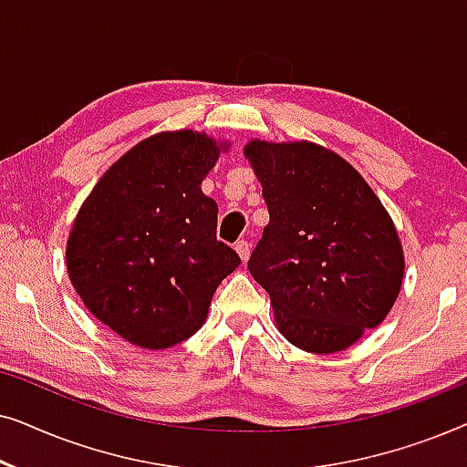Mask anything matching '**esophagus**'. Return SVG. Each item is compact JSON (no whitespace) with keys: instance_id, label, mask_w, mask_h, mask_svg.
<instances>
[{"instance_id":"34e87169","label":"esophagus","mask_w":467,"mask_h":467,"mask_svg":"<svg viewBox=\"0 0 467 467\" xmlns=\"http://www.w3.org/2000/svg\"><path fill=\"white\" fill-rule=\"evenodd\" d=\"M251 248H253V244L248 240L235 242V251H238L242 261H248V257H251Z\"/></svg>"}]
</instances>
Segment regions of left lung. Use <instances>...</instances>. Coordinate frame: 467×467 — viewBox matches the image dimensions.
I'll return each instance as SVG.
<instances>
[{
    "instance_id": "8db88e82",
    "label": "left lung",
    "mask_w": 467,
    "mask_h": 467,
    "mask_svg": "<svg viewBox=\"0 0 467 467\" xmlns=\"http://www.w3.org/2000/svg\"><path fill=\"white\" fill-rule=\"evenodd\" d=\"M244 155L270 213L248 272L270 293L280 334L317 355L348 348L398 299L404 253L391 216L323 146L251 140Z\"/></svg>"
}]
</instances>
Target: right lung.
Wrapping results in <instances>:
<instances>
[{
  "label": "right lung",
  "instance_id": "1",
  "mask_svg": "<svg viewBox=\"0 0 467 467\" xmlns=\"http://www.w3.org/2000/svg\"><path fill=\"white\" fill-rule=\"evenodd\" d=\"M223 144L163 131L127 150L95 184L67 240V274L88 312L123 340L161 350L206 321L221 280L240 265L216 240L202 181Z\"/></svg>",
  "mask_w": 467,
  "mask_h": 467
}]
</instances>
